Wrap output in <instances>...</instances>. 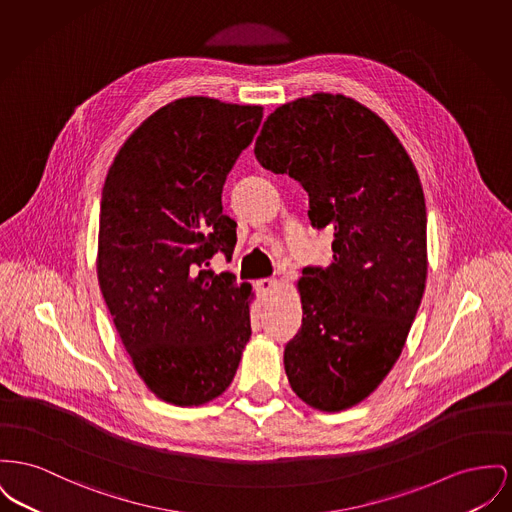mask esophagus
Returning a JSON list of instances; mask_svg holds the SVG:
<instances>
[{
  "label": "esophagus",
  "mask_w": 512,
  "mask_h": 512,
  "mask_svg": "<svg viewBox=\"0 0 512 512\" xmlns=\"http://www.w3.org/2000/svg\"><path fill=\"white\" fill-rule=\"evenodd\" d=\"M276 286H278V280H276V278H261V280H257V288H259V292L265 294V296L272 294V292L276 290Z\"/></svg>",
  "instance_id": "34e87169"
}]
</instances>
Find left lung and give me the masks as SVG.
Wrapping results in <instances>:
<instances>
[{"label":"left lung","instance_id":"8db88e82","mask_svg":"<svg viewBox=\"0 0 512 512\" xmlns=\"http://www.w3.org/2000/svg\"><path fill=\"white\" fill-rule=\"evenodd\" d=\"M259 164L300 181L309 220L332 226V263L303 269L301 331L284 350L292 391L342 412L400 358L427 278L418 170L391 127L358 100L315 92L278 106L255 141Z\"/></svg>","mask_w":512,"mask_h":512}]
</instances>
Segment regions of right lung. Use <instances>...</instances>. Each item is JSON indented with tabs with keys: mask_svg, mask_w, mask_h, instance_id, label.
I'll return each instance as SVG.
<instances>
[{
	"mask_svg": "<svg viewBox=\"0 0 512 512\" xmlns=\"http://www.w3.org/2000/svg\"><path fill=\"white\" fill-rule=\"evenodd\" d=\"M261 120L263 106L178 98L127 137L102 187L100 292L135 371L174 406L226 391L251 338V284L207 267L232 257L222 185Z\"/></svg>",
	"mask_w": 512,
	"mask_h": 512,
	"instance_id": "obj_1",
	"label": "right lung"
}]
</instances>
